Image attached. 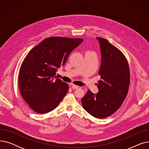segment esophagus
<instances>
[{
    "instance_id": "obj_1",
    "label": "esophagus",
    "mask_w": 149,
    "mask_h": 149,
    "mask_svg": "<svg viewBox=\"0 0 149 149\" xmlns=\"http://www.w3.org/2000/svg\"><path fill=\"white\" fill-rule=\"evenodd\" d=\"M70 86H71V88H72L73 89H78V88H79V86H76V85L73 84H70Z\"/></svg>"
}]
</instances>
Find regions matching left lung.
<instances>
[{"label": "left lung", "instance_id": "1", "mask_svg": "<svg viewBox=\"0 0 149 149\" xmlns=\"http://www.w3.org/2000/svg\"><path fill=\"white\" fill-rule=\"evenodd\" d=\"M101 61L98 92L88 90L82 98L83 107L92 116L105 118L115 112L126 98L130 84V70L123 54L106 39L97 37Z\"/></svg>", "mask_w": 149, "mask_h": 149}]
</instances>
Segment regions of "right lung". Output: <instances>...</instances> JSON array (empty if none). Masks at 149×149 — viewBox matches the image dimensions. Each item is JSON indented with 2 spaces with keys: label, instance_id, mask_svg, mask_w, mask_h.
<instances>
[{
  "label": "right lung",
  "instance_id": "1",
  "mask_svg": "<svg viewBox=\"0 0 149 149\" xmlns=\"http://www.w3.org/2000/svg\"><path fill=\"white\" fill-rule=\"evenodd\" d=\"M83 41L82 38L49 37L27 54L20 68L19 86L23 98L34 111L51 112L64 98L68 85L59 79L55 80V75Z\"/></svg>",
  "mask_w": 149,
  "mask_h": 149
}]
</instances>
